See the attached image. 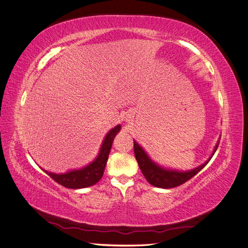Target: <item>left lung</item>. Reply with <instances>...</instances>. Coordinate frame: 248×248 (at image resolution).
<instances>
[{
	"label": "left lung",
	"mask_w": 248,
	"mask_h": 248,
	"mask_svg": "<svg viewBox=\"0 0 248 248\" xmlns=\"http://www.w3.org/2000/svg\"><path fill=\"white\" fill-rule=\"evenodd\" d=\"M133 148H134V156H136L137 161L139 163V167L145 176L147 181L156 187L159 188H172V187H177L184 184L185 182L190 180L193 176H196L198 172L204 168L206 164L210 161V159L202 164L201 167L194 169L189 171H176V170H164L160 167L157 166L154 162L151 161L147 154L142 150L136 141H133ZM218 146L215 147L214 151H216Z\"/></svg>",
	"instance_id": "8db88e82"
}]
</instances>
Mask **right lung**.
<instances>
[{"label":"right lung","mask_w":248,"mask_h":248,"mask_svg":"<svg viewBox=\"0 0 248 248\" xmlns=\"http://www.w3.org/2000/svg\"><path fill=\"white\" fill-rule=\"evenodd\" d=\"M120 128H121V126L118 125L107 134V137L104 139L103 144L101 146L99 155L97 156V158L91 164H89L88 167L78 170H72L61 175L52 174V172L46 170L44 171H46L54 181L70 189L86 188V187L96 184L103 176V171L104 169H106L108 154L112 145V140H114L116 134L119 132Z\"/></svg>","instance_id":"right-lung-1"}]
</instances>
